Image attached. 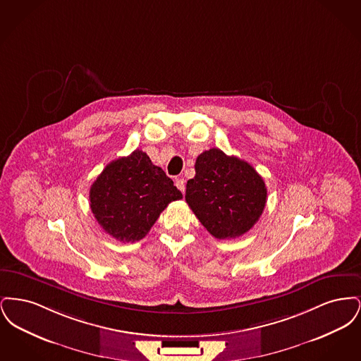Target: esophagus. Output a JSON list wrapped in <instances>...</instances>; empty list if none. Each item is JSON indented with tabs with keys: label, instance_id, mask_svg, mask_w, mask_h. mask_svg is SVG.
<instances>
[{
	"label": "esophagus",
	"instance_id": "1",
	"mask_svg": "<svg viewBox=\"0 0 361 361\" xmlns=\"http://www.w3.org/2000/svg\"><path fill=\"white\" fill-rule=\"evenodd\" d=\"M174 184H176V187L180 189L183 193L185 192V180H184V178H176Z\"/></svg>",
	"mask_w": 361,
	"mask_h": 361
}]
</instances>
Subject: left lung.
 <instances>
[{"label": "left lung", "instance_id": "1", "mask_svg": "<svg viewBox=\"0 0 361 361\" xmlns=\"http://www.w3.org/2000/svg\"><path fill=\"white\" fill-rule=\"evenodd\" d=\"M195 171L185 200L207 231L218 240L247 233L267 204V187L255 168L214 147L197 157Z\"/></svg>", "mask_w": 361, "mask_h": 361}]
</instances>
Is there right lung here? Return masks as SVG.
<instances>
[{
  "label": "right lung",
  "instance_id": "add662e5",
  "mask_svg": "<svg viewBox=\"0 0 361 361\" xmlns=\"http://www.w3.org/2000/svg\"><path fill=\"white\" fill-rule=\"evenodd\" d=\"M180 199L183 193L142 150L108 164L89 190L96 221L121 242L145 238L161 212Z\"/></svg>",
  "mask_w": 361,
  "mask_h": 361
}]
</instances>
